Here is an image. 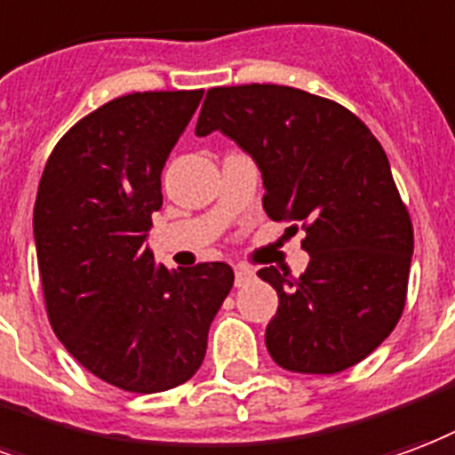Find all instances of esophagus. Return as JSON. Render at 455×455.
Listing matches in <instances>:
<instances>
[{"label": "esophagus", "instance_id": "obj_1", "mask_svg": "<svg viewBox=\"0 0 455 455\" xmlns=\"http://www.w3.org/2000/svg\"><path fill=\"white\" fill-rule=\"evenodd\" d=\"M234 275H236V287H243V284H248V282L253 279V270H248L243 265H238L236 270H234Z\"/></svg>", "mask_w": 455, "mask_h": 455}]
</instances>
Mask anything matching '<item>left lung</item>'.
Wrapping results in <instances>:
<instances>
[{
  "label": "left lung",
  "instance_id": "1",
  "mask_svg": "<svg viewBox=\"0 0 455 455\" xmlns=\"http://www.w3.org/2000/svg\"><path fill=\"white\" fill-rule=\"evenodd\" d=\"M212 132L260 168L267 217L306 228L311 260L299 277L258 272L279 296L270 356L296 373L359 364L398 323L415 243L379 140L335 100L277 84L207 91L195 134Z\"/></svg>",
  "mask_w": 455,
  "mask_h": 455
}]
</instances>
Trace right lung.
I'll list each match as a JSON object with an SVG mask.
<instances>
[{"label": "right lung", "mask_w": 455, "mask_h": 455, "mask_svg": "<svg viewBox=\"0 0 455 455\" xmlns=\"http://www.w3.org/2000/svg\"><path fill=\"white\" fill-rule=\"evenodd\" d=\"M204 91H144L74 124L50 154L33 210L50 325L100 381L130 393L176 388L202 366L234 287L224 262L176 272L147 245L161 171Z\"/></svg>", "instance_id": "add662e5"}]
</instances>
